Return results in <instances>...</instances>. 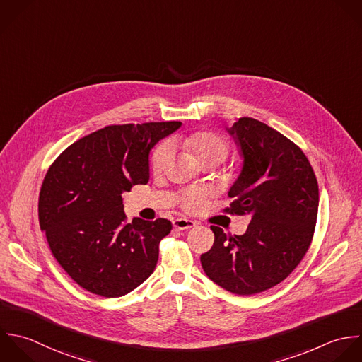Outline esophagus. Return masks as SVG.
I'll use <instances>...</instances> for the list:
<instances>
[{"label": "esophagus", "instance_id": "34e87169", "mask_svg": "<svg viewBox=\"0 0 362 362\" xmlns=\"http://www.w3.org/2000/svg\"><path fill=\"white\" fill-rule=\"evenodd\" d=\"M196 221H193V220H187V218H176V220H173V227L176 228V230H190V228H193V227H196Z\"/></svg>", "mask_w": 362, "mask_h": 362}]
</instances>
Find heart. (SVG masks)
Segmentation results:
<instances>
[{"label": "heart", "mask_w": 362, "mask_h": 362, "mask_svg": "<svg viewBox=\"0 0 362 362\" xmlns=\"http://www.w3.org/2000/svg\"><path fill=\"white\" fill-rule=\"evenodd\" d=\"M175 144L180 145L182 148L192 152L197 160L204 163H214L218 165L223 162L228 153H230V144L228 141L211 131H196L192 134H187L185 136H179L173 139ZM170 148L168 144H159L151 156V168L155 173H162L169 162H170ZM207 197V193L203 189L199 187H190L182 192L180 194V206L190 213L199 211L204 200Z\"/></svg>", "instance_id": "obj_1"}]
</instances>
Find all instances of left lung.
<instances>
[{"label":"left lung","instance_id":"left-lung-1","mask_svg":"<svg viewBox=\"0 0 362 362\" xmlns=\"http://www.w3.org/2000/svg\"><path fill=\"white\" fill-rule=\"evenodd\" d=\"M244 158L224 211L248 216L243 235L211 226L214 244L202 254L206 275L235 295H255L285 281L306 255L315 234L319 185L303 151L289 138L250 118L231 129Z\"/></svg>","mask_w":362,"mask_h":362}]
</instances>
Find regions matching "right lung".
Returning a JSON list of instances; mask_svg holds the SVG:
<instances>
[{"mask_svg": "<svg viewBox=\"0 0 362 362\" xmlns=\"http://www.w3.org/2000/svg\"><path fill=\"white\" fill-rule=\"evenodd\" d=\"M180 121L108 125L67 146L43 179L37 214L52 255L83 289L119 298L153 272L166 218L127 221L122 193L149 180V152Z\"/></svg>", "mask_w": 362, "mask_h": 362, "instance_id": "add662e5", "label": "right lung"}]
</instances>
